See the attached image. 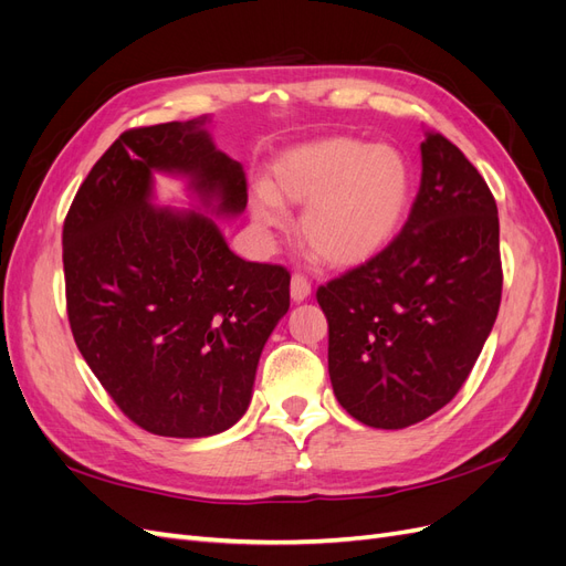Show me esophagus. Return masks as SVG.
<instances>
[{
  "instance_id": "esophagus-1",
  "label": "esophagus",
  "mask_w": 566,
  "mask_h": 566,
  "mask_svg": "<svg viewBox=\"0 0 566 566\" xmlns=\"http://www.w3.org/2000/svg\"><path fill=\"white\" fill-rule=\"evenodd\" d=\"M310 295H312V283L306 281L302 273H295V276L290 279V297H293V302H304Z\"/></svg>"
}]
</instances>
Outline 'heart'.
Masks as SVG:
<instances>
[{"instance_id": "heart-1", "label": "heart", "mask_w": 566, "mask_h": 566, "mask_svg": "<svg viewBox=\"0 0 566 566\" xmlns=\"http://www.w3.org/2000/svg\"><path fill=\"white\" fill-rule=\"evenodd\" d=\"M413 198V167L391 144L335 134L279 153L266 184H256L250 212L256 229H279L283 205H297L300 238L318 262L356 266L382 252Z\"/></svg>"}]
</instances>
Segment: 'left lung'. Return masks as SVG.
Listing matches in <instances>:
<instances>
[{
	"mask_svg": "<svg viewBox=\"0 0 566 566\" xmlns=\"http://www.w3.org/2000/svg\"><path fill=\"white\" fill-rule=\"evenodd\" d=\"M420 191L394 241L316 300L339 406L401 430L447 406L482 354L503 293L499 208L447 136L424 132Z\"/></svg>",
	"mask_w": 566,
	"mask_h": 566,
	"instance_id": "obj_1",
	"label": "left lung"
}]
</instances>
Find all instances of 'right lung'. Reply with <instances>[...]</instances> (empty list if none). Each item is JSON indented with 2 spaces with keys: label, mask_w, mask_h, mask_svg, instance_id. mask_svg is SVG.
<instances>
[{
  "label": "right lung",
  "mask_w": 566,
  "mask_h": 566,
  "mask_svg": "<svg viewBox=\"0 0 566 566\" xmlns=\"http://www.w3.org/2000/svg\"><path fill=\"white\" fill-rule=\"evenodd\" d=\"M208 117L139 127L98 158L67 210L63 271L75 345L123 413L198 439L243 418L262 349L290 306V273L233 254L217 221L153 205V175L188 181L205 210L248 205L243 165Z\"/></svg>",
  "instance_id": "add662e5"
}]
</instances>
